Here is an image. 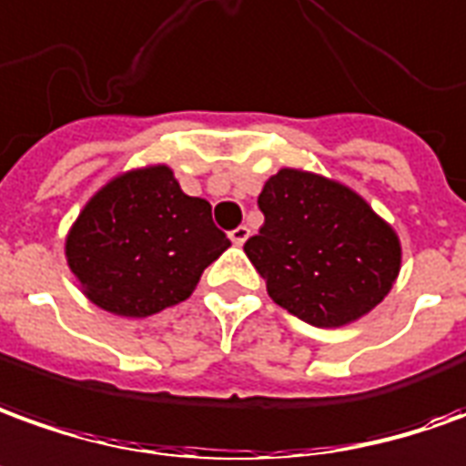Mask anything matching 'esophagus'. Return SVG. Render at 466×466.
<instances>
[{
    "instance_id": "34e87169",
    "label": "esophagus",
    "mask_w": 466,
    "mask_h": 466,
    "mask_svg": "<svg viewBox=\"0 0 466 466\" xmlns=\"http://www.w3.org/2000/svg\"><path fill=\"white\" fill-rule=\"evenodd\" d=\"M228 236H230V240H233L236 246H243V243L248 240V236H251V230H248L246 226H238V228H233V230H230Z\"/></svg>"
}]
</instances>
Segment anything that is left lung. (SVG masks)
<instances>
[{
	"instance_id": "8db88e82",
	"label": "left lung",
	"mask_w": 466,
	"mask_h": 466,
	"mask_svg": "<svg viewBox=\"0 0 466 466\" xmlns=\"http://www.w3.org/2000/svg\"><path fill=\"white\" fill-rule=\"evenodd\" d=\"M258 208L264 226L243 251L287 312L314 327H342L390 291L399 236L345 185L281 169L264 185Z\"/></svg>"
}]
</instances>
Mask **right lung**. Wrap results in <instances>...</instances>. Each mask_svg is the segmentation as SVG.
I'll list each match as a JSON object with an SVG mask.
<instances>
[{
  "label": "right lung",
  "mask_w": 466,
  "mask_h": 466,
  "mask_svg": "<svg viewBox=\"0 0 466 466\" xmlns=\"http://www.w3.org/2000/svg\"><path fill=\"white\" fill-rule=\"evenodd\" d=\"M228 246L210 202L185 195L157 165L108 182L70 228L66 256L93 304L149 317L187 299Z\"/></svg>",
  "instance_id": "right-lung-1"
}]
</instances>
